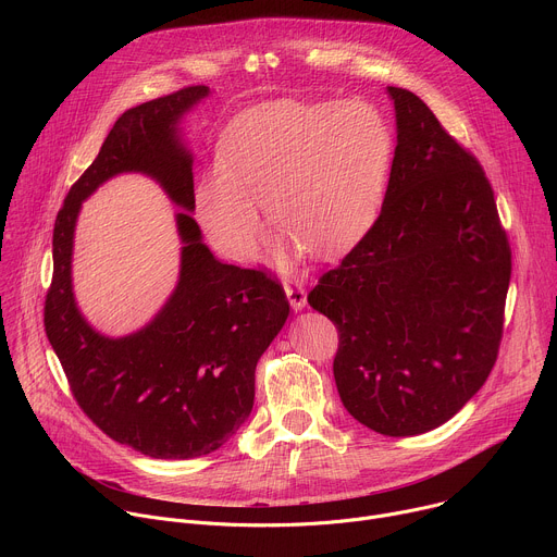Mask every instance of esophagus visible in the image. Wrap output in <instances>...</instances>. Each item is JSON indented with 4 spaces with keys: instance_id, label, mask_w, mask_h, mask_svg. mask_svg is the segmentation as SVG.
<instances>
[{
    "instance_id": "esophagus-1",
    "label": "esophagus",
    "mask_w": 557,
    "mask_h": 557,
    "mask_svg": "<svg viewBox=\"0 0 557 557\" xmlns=\"http://www.w3.org/2000/svg\"><path fill=\"white\" fill-rule=\"evenodd\" d=\"M284 293H286V297H288L293 310H301V308L306 306V288H304V284H299V282H286V284H284Z\"/></svg>"
}]
</instances>
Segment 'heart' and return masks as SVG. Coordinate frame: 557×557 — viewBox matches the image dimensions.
Wrapping results in <instances>:
<instances>
[{
  "label": "heart",
  "mask_w": 557,
  "mask_h": 557,
  "mask_svg": "<svg viewBox=\"0 0 557 557\" xmlns=\"http://www.w3.org/2000/svg\"><path fill=\"white\" fill-rule=\"evenodd\" d=\"M389 163V127L366 103H269L228 127L222 168L198 185L196 215L233 262L251 264L264 247L258 203L295 251L335 256L374 222Z\"/></svg>",
  "instance_id": "b5f03b06"
}]
</instances>
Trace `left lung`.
<instances>
[{"label":"left lung","mask_w":557,"mask_h":557,"mask_svg":"<svg viewBox=\"0 0 557 557\" xmlns=\"http://www.w3.org/2000/svg\"><path fill=\"white\" fill-rule=\"evenodd\" d=\"M387 95L396 149L381 213L308 304L339 331L333 372L344 408L383 436H417L487 381L511 249L473 153L414 92Z\"/></svg>","instance_id":"left-lung-1"}]
</instances>
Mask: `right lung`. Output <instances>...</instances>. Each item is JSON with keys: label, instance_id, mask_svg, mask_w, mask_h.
Wrapping results in <instances>:
<instances>
[{"label": "right lung", "instance_id": "right-lung-1", "mask_svg": "<svg viewBox=\"0 0 557 557\" xmlns=\"http://www.w3.org/2000/svg\"><path fill=\"white\" fill-rule=\"evenodd\" d=\"M205 97L207 86H189L123 112L70 187L52 233L48 342L78 408L112 441L149 458H198L240 430L253 410L256 366L290 310L282 284L264 271L215 260L191 218L194 161L178 123ZM127 171L153 177L186 209L177 214L182 277L147 327L112 341L75 308L71 245L81 202Z\"/></svg>", "mask_w": 557, "mask_h": 557}]
</instances>
